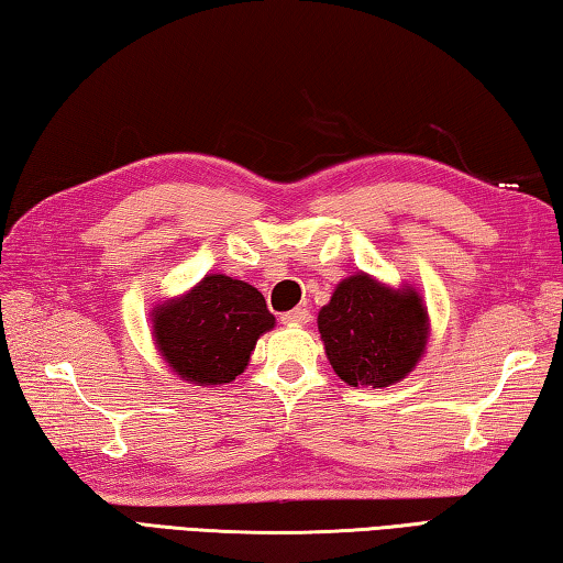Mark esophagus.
I'll use <instances>...</instances> for the list:
<instances>
[{
	"instance_id": "esophagus-1",
	"label": "esophagus",
	"mask_w": 563,
	"mask_h": 563,
	"mask_svg": "<svg viewBox=\"0 0 563 563\" xmlns=\"http://www.w3.org/2000/svg\"><path fill=\"white\" fill-rule=\"evenodd\" d=\"M283 324H307L310 322V310H305V307H295V310L285 312L280 317Z\"/></svg>"
}]
</instances>
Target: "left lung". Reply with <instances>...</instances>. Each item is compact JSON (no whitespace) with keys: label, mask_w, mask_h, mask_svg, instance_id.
Wrapping results in <instances>:
<instances>
[{"label":"left lung","mask_w":563,"mask_h":563,"mask_svg":"<svg viewBox=\"0 0 563 563\" xmlns=\"http://www.w3.org/2000/svg\"><path fill=\"white\" fill-rule=\"evenodd\" d=\"M317 324L336 376L354 388L402 380L420 361L429 329L420 295L385 288L366 273L339 283Z\"/></svg>","instance_id":"obj_1"}]
</instances>
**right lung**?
I'll use <instances>...</instances> for the list:
<instances>
[{"mask_svg": "<svg viewBox=\"0 0 563 563\" xmlns=\"http://www.w3.org/2000/svg\"><path fill=\"white\" fill-rule=\"evenodd\" d=\"M273 324L263 295L229 275H207L153 314L163 358L180 378L202 385L231 383L244 373L258 336Z\"/></svg>", "mask_w": 563, "mask_h": 563, "instance_id": "add662e5", "label": "right lung"}]
</instances>
